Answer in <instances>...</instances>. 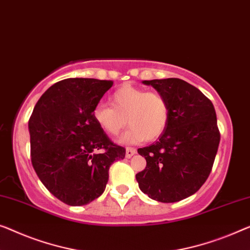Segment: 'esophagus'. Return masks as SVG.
<instances>
[{"label":"esophagus","mask_w":250,"mask_h":250,"mask_svg":"<svg viewBox=\"0 0 250 250\" xmlns=\"http://www.w3.org/2000/svg\"><path fill=\"white\" fill-rule=\"evenodd\" d=\"M136 153V150L134 149V147H126V152H125V155L126 158H132L134 154Z\"/></svg>","instance_id":"1"}]
</instances>
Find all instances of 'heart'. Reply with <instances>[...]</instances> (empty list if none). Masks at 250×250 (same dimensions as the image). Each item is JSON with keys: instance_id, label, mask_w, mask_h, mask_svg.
Wrapping results in <instances>:
<instances>
[{"instance_id": "1", "label": "heart", "mask_w": 250, "mask_h": 250, "mask_svg": "<svg viewBox=\"0 0 250 250\" xmlns=\"http://www.w3.org/2000/svg\"><path fill=\"white\" fill-rule=\"evenodd\" d=\"M110 104L111 107L97 104L93 108V119L111 136L117 135L128 123L131 127L119 137L123 144L157 140L167 128L170 110L167 99L161 93L124 85L111 95Z\"/></svg>"}]
</instances>
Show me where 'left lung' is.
Masks as SVG:
<instances>
[{
	"instance_id": "left-lung-1",
	"label": "left lung",
	"mask_w": 250,
	"mask_h": 250,
	"mask_svg": "<svg viewBox=\"0 0 250 250\" xmlns=\"http://www.w3.org/2000/svg\"><path fill=\"white\" fill-rule=\"evenodd\" d=\"M168 101L166 131L137 149L146 167L136 173L140 189L154 201L173 203L196 193L212 170L220 143L215 109L197 88L180 79L142 81Z\"/></svg>"
}]
</instances>
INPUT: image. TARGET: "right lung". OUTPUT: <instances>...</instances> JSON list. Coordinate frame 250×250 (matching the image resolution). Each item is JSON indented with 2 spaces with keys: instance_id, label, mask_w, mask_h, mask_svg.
Instances as JSON below:
<instances>
[{
  "instance_id": "right-lung-1",
  "label": "right lung",
  "mask_w": 250,
  "mask_h": 250,
  "mask_svg": "<svg viewBox=\"0 0 250 250\" xmlns=\"http://www.w3.org/2000/svg\"><path fill=\"white\" fill-rule=\"evenodd\" d=\"M113 83L65 79L46 90L29 119L32 167L47 189L67 205L98 198L111 164L125 158L124 147L108 139L92 114Z\"/></svg>"
}]
</instances>
